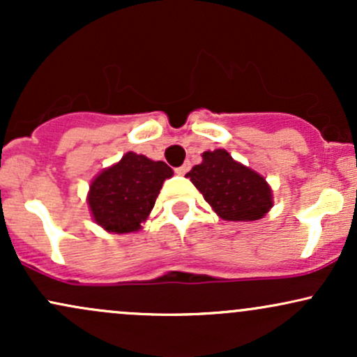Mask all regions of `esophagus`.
<instances>
[{"label":"esophagus","mask_w":357,"mask_h":357,"mask_svg":"<svg viewBox=\"0 0 357 357\" xmlns=\"http://www.w3.org/2000/svg\"><path fill=\"white\" fill-rule=\"evenodd\" d=\"M191 169V162L190 161H186V162H184V165L183 166H179V167H176V173H178V174H186L188 173V171H190Z\"/></svg>","instance_id":"1"}]
</instances>
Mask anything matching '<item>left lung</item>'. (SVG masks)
<instances>
[{
	"mask_svg": "<svg viewBox=\"0 0 357 357\" xmlns=\"http://www.w3.org/2000/svg\"><path fill=\"white\" fill-rule=\"evenodd\" d=\"M204 202L227 221L260 220L272 208L270 186L225 149L203 153V162L186 174Z\"/></svg>",
	"mask_w": 357,
	"mask_h": 357,
	"instance_id": "1",
	"label": "left lung"
}]
</instances>
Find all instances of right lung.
<instances>
[{"label":"right lung","instance_id":"1","mask_svg":"<svg viewBox=\"0 0 357 357\" xmlns=\"http://www.w3.org/2000/svg\"><path fill=\"white\" fill-rule=\"evenodd\" d=\"M171 176L173 169L166 162L127 153L90 184L89 206L93 220L112 233L139 230L154 208L162 183Z\"/></svg>","mask_w":357,"mask_h":357}]
</instances>
